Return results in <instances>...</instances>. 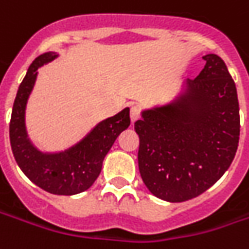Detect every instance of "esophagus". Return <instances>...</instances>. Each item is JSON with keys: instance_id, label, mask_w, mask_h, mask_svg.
I'll return each instance as SVG.
<instances>
[{"instance_id": "obj_1", "label": "esophagus", "mask_w": 249, "mask_h": 249, "mask_svg": "<svg viewBox=\"0 0 249 249\" xmlns=\"http://www.w3.org/2000/svg\"><path fill=\"white\" fill-rule=\"evenodd\" d=\"M139 117H140V109H139L138 106H132L131 107V121L132 124L136 121V120H139Z\"/></svg>"}]
</instances>
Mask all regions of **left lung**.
<instances>
[{
  "mask_svg": "<svg viewBox=\"0 0 249 249\" xmlns=\"http://www.w3.org/2000/svg\"><path fill=\"white\" fill-rule=\"evenodd\" d=\"M173 103L142 111L139 172L148 191L185 202L214 185L229 169L240 138L236 84L217 54Z\"/></svg>",
  "mask_w": 249,
  "mask_h": 249,
  "instance_id": "left-lung-1",
  "label": "left lung"
}]
</instances>
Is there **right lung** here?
I'll list each match as a JSON object with an SVG mask.
<instances>
[{
	"instance_id": "1",
	"label": "right lung",
	"mask_w": 249,
	"mask_h": 249,
	"mask_svg": "<svg viewBox=\"0 0 249 249\" xmlns=\"http://www.w3.org/2000/svg\"><path fill=\"white\" fill-rule=\"evenodd\" d=\"M57 58L53 52L40 54L32 61L18 89L12 109L9 138L13 157L23 173L35 185L54 195H76L95 182L106 154L118 135L129 124V109L106 118L77 144L61 153H42L32 146L25 131V106L36 80L38 69Z\"/></svg>"
}]
</instances>
